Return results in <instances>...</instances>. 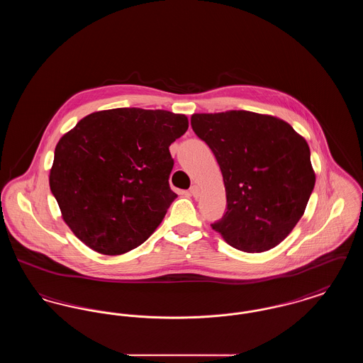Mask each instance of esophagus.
I'll return each instance as SVG.
<instances>
[{
	"label": "esophagus",
	"mask_w": 363,
	"mask_h": 363,
	"mask_svg": "<svg viewBox=\"0 0 363 363\" xmlns=\"http://www.w3.org/2000/svg\"><path fill=\"white\" fill-rule=\"evenodd\" d=\"M190 194H191L193 197H199V196H200V188H199L197 185H193V186L190 188Z\"/></svg>",
	"instance_id": "34e87169"
}]
</instances>
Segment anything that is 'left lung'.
I'll list each match as a JSON object with an SVG mask.
<instances>
[{"instance_id":"8db88e82","label":"left lung","mask_w":363,"mask_h":363,"mask_svg":"<svg viewBox=\"0 0 363 363\" xmlns=\"http://www.w3.org/2000/svg\"><path fill=\"white\" fill-rule=\"evenodd\" d=\"M190 123L223 175L227 212L212 228L242 252L277 246L302 218L314 188L306 140L277 117L246 110L197 113Z\"/></svg>"}]
</instances>
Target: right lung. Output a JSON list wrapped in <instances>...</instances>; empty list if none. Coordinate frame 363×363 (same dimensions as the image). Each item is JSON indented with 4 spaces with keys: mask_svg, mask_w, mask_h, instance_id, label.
Segmentation results:
<instances>
[{
    "mask_svg": "<svg viewBox=\"0 0 363 363\" xmlns=\"http://www.w3.org/2000/svg\"><path fill=\"white\" fill-rule=\"evenodd\" d=\"M189 126L185 114L138 107L95 111L55 145L50 189L72 233L117 256L147 241L177 194L169 147Z\"/></svg>",
    "mask_w": 363,
    "mask_h": 363,
    "instance_id": "add662e5",
    "label": "right lung"
}]
</instances>
